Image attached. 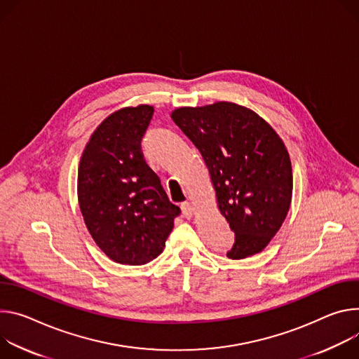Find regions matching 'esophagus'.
Here are the masks:
<instances>
[{
	"instance_id": "34e87169",
	"label": "esophagus",
	"mask_w": 359,
	"mask_h": 359,
	"mask_svg": "<svg viewBox=\"0 0 359 359\" xmlns=\"http://www.w3.org/2000/svg\"><path fill=\"white\" fill-rule=\"evenodd\" d=\"M181 210H182V214H184L185 218H192V215L195 214V207L189 203H184L181 205Z\"/></svg>"
}]
</instances>
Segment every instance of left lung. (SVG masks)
<instances>
[{
  "mask_svg": "<svg viewBox=\"0 0 359 359\" xmlns=\"http://www.w3.org/2000/svg\"><path fill=\"white\" fill-rule=\"evenodd\" d=\"M171 118L201 152L218 208L235 233L226 257L261 252L291 205L292 167L283 140L258 114L233 102L181 107Z\"/></svg>",
  "mask_w": 359,
  "mask_h": 359,
  "instance_id": "left-lung-1",
  "label": "left lung"
}]
</instances>
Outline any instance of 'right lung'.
Here are the masks:
<instances>
[{"instance_id":"right-lung-1","label":"right lung","mask_w":359,"mask_h":359,"mask_svg":"<svg viewBox=\"0 0 359 359\" xmlns=\"http://www.w3.org/2000/svg\"><path fill=\"white\" fill-rule=\"evenodd\" d=\"M154 107L112 112L93 133L78 168V203L101 251L114 262L142 265L163 252L180 215L141 151Z\"/></svg>"}]
</instances>
